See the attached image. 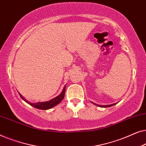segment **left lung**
I'll return each instance as SVG.
<instances>
[{"label": "left lung", "mask_w": 146, "mask_h": 146, "mask_svg": "<svg viewBox=\"0 0 146 146\" xmlns=\"http://www.w3.org/2000/svg\"><path fill=\"white\" fill-rule=\"evenodd\" d=\"M115 104H110V105H106V106H100L99 105V106L104 107V108H107V107H110V106H113Z\"/></svg>", "instance_id": "8db88e82"}]
</instances>
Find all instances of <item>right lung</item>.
<instances>
[{
  "instance_id": "1",
  "label": "right lung",
  "mask_w": 146,
  "mask_h": 146,
  "mask_svg": "<svg viewBox=\"0 0 146 146\" xmlns=\"http://www.w3.org/2000/svg\"><path fill=\"white\" fill-rule=\"evenodd\" d=\"M66 86V85H65V86L64 87L62 92L61 94L59 96H58L57 97L54 98L52 99L51 100L48 101V102H38V103H35V104L29 103V102H27V100H26L24 98L23 96H22V95L20 93H19V95H20V96H21V98L24 100L26 102L29 104H31L32 106L35 107V108H38L40 110H48L50 108H53L54 106H56L57 104H58L62 100L64 97V94H65Z\"/></svg>"
}]
</instances>
